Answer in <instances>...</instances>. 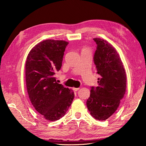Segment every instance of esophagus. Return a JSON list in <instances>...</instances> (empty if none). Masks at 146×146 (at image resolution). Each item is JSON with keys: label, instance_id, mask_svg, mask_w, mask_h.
Listing matches in <instances>:
<instances>
[{"label": "esophagus", "instance_id": "obj_1", "mask_svg": "<svg viewBox=\"0 0 146 146\" xmlns=\"http://www.w3.org/2000/svg\"><path fill=\"white\" fill-rule=\"evenodd\" d=\"M80 88H73V90L75 91H77Z\"/></svg>", "mask_w": 146, "mask_h": 146}]
</instances>
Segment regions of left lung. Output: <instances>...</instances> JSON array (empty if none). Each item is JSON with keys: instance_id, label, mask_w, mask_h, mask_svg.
<instances>
[{"instance_id": "1", "label": "left lung", "mask_w": 146, "mask_h": 146, "mask_svg": "<svg viewBox=\"0 0 146 146\" xmlns=\"http://www.w3.org/2000/svg\"><path fill=\"white\" fill-rule=\"evenodd\" d=\"M93 39L97 44L94 62L100 78L98 86L91 87L86 106L94 119L105 121L116 111L124 97L127 77L116 48L103 39Z\"/></svg>"}]
</instances>
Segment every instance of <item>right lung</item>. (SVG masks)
Instances as JSON below:
<instances>
[{
    "instance_id": "obj_1",
    "label": "right lung",
    "mask_w": 146,
    "mask_h": 146,
    "mask_svg": "<svg viewBox=\"0 0 146 146\" xmlns=\"http://www.w3.org/2000/svg\"><path fill=\"white\" fill-rule=\"evenodd\" d=\"M68 42L46 39L30 50L25 63L29 97L35 110L48 121L62 117L74 98L72 90L56 82Z\"/></svg>"
}]
</instances>
